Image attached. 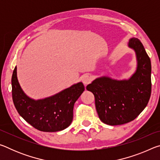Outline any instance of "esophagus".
I'll return each mask as SVG.
<instances>
[{
	"mask_svg": "<svg viewBox=\"0 0 160 160\" xmlns=\"http://www.w3.org/2000/svg\"><path fill=\"white\" fill-rule=\"evenodd\" d=\"M82 82H83L84 85H88V84L91 82L92 78H91V77L90 76V75H84L82 77Z\"/></svg>",
	"mask_w": 160,
	"mask_h": 160,
	"instance_id": "esophagus-1",
	"label": "esophagus"
}]
</instances>
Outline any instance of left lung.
<instances>
[{
    "label": "left lung",
    "instance_id": "obj_1",
    "mask_svg": "<svg viewBox=\"0 0 160 160\" xmlns=\"http://www.w3.org/2000/svg\"><path fill=\"white\" fill-rule=\"evenodd\" d=\"M128 47L135 51L137 69L128 80H117L101 77L87 86L93 93L99 118L110 126L131 122L147 106L151 95V62L141 42L129 40Z\"/></svg>",
    "mask_w": 160,
    "mask_h": 160
}]
</instances>
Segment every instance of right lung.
<instances>
[{"mask_svg": "<svg viewBox=\"0 0 160 160\" xmlns=\"http://www.w3.org/2000/svg\"><path fill=\"white\" fill-rule=\"evenodd\" d=\"M11 82L13 103L19 114L43 132H57L68 127L73 118L75 102L85 90L80 82L53 96L32 99L26 95L18 82L17 67L13 70Z\"/></svg>", "mask_w": 160, "mask_h": 160, "instance_id": "1", "label": "right lung"}]
</instances>
